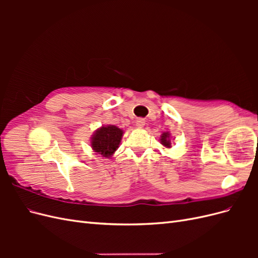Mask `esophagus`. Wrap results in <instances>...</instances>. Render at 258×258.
Instances as JSON below:
<instances>
[{
  "mask_svg": "<svg viewBox=\"0 0 258 258\" xmlns=\"http://www.w3.org/2000/svg\"><path fill=\"white\" fill-rule=\"evenodd\" d=\"M136 124L138 128H142L144 124H145V119L144 118H138L136 121Z\"/></svg>",
  "mask_w": 258,
  "mask_h": 258,
  "instance_id": "esophagus-1",
  "label": "esophagus"
}]
</instances>
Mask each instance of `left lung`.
I'll return each mask as SVG.
<instances>
[{
	"instance_id": "left-lung-1",
	"label": "left lung",
	"mask_w": 258,
	"mask_h": 258,
	"mask_svg": "<svg viewBox=\"0 0 258 258\" xmlns=\"http://www.w3.org/2000/svg\"><path fill=\"white\" fill-rule=\"evenodd\" d=\"M160 142L163 146L166 147H171V141H170V134L168 132H165V134H162L161 139H160Z\"/></svg>"
}]
</instances>
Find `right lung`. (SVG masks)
<instances>
[{
  "instance_id": "1",
  "label": "right lung",
  "mask_w": 258,
  "mask_h": 258,
  "mask_svg": "<svg viewBox=\"0 0 258 258\" xmlns=\"http://www.w3.org/2000/svg\"><path fill=\"white\" fill-rule=\"evenodd\" d=\"M122 134L121 129L113 124L99 128L91 138L92 150L103 157L110 158L118 148Z\"/></svg>"
}]
</instances>
